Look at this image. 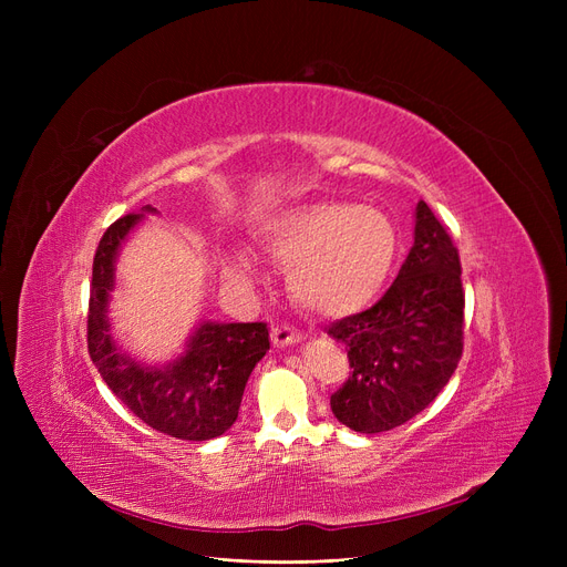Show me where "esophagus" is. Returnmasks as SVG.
<instances>
[{"label": "esophagus", "instance_id": "obj_1", "mask_svg": "<svg viewBox=\"0 0 567 567\" xmlns=\"http://www.w3.org/2000/svg\"><path fill=\"white\" fill-rule=\"evenodd\" d=\"M271 340L276 347H287V344H296L301 342V333H296L291 326H285V323H278L271 329Z\"/></svg>", "mask_w": 567, "mask_h": 567}]
</instances>
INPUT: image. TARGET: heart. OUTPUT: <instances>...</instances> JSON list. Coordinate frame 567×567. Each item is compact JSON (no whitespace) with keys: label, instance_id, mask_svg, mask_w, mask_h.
I'll return each instance as SVG.
<instances>
[{"label":"heart","instance_id":"obj_1","mask_svg":"<svg viewBox=\"0 0 567 567\" xmlns=\"http://www.w3.org/2000/svg\"><path fill=\"white\" fill-rule=\"evenodd\" d=\"M268 257L287 266L289 291L319 315H351L365 308L391 278L400 252L395 223L379 208L323 199L287 208L259 231ZM227 276L252 280V261L234 252Z\"/></svg>","mask_w":567,"mask_h":567}]
</instances>
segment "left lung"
<instances>
[{
  "mask_svg": "<svg viewBox=\"0 0 567 567\" xmlns=\"http://www.w3.org/2000/svg\"><path fill=\"white\" fill-rule=\"evenodd\" d=\"M329 336L347 347L351 368L331 409L353 432L404 425L443 391L464 349L462 264L425 202L395 282L372 308L331 323Z\"/></svg>",
  "mask_w": 567,
  "mask_h": 567,
  "instance_id": "1",
  "label": "left lung"
}]
</instances>
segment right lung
Masks as SVG:
<instances>
[{
  "label": "right lung",
  "instance_id": "add662e5",
  "mask_svg": "<svg viewBox=\"0 0 567 567\" xmlns=\"http://www.w3.org/2000/svg\"><path fill=\"white\" fill-rule=\"evenodd\" d=\"M146 212H154L146 206ZM142 216L128 214L112 223L94 255L92 291L86 312V349L110 391L140 421L156 432L184 441H208L225 434L238 419L246 381L271 347L264 321H204L186 353L167 368H144L118 353L105 317L114 285L118 246Z\"/></svg>",
  "mask_w": 567,
  "mask_h": 567
}]
</instances>
